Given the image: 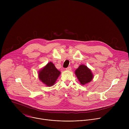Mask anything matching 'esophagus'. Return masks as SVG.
Segmentation results:
<instances>
[{
    "label": "esophagus",
    "mask_w": 129,
    "mask_h": 129,
    "mask_svg": "<svg viewBox=\"0 0 129 129\" xmlns=\"http://www.w3.org/2000/svg\"><path fill=\"white\" fill-rule=\"evenodd\" d=\"M66 70L67 71H71V67H68L66 68Z\"/></svg>",
    "instance_id": "34e87169"
}]
</instances>
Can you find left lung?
Returning a JSON list of instances; mask_svg holds the SVG:
<instances>
[{"instance_id": "obj_1", "label": "left lung", "mask_w": 129, "mask_h": 129, "mask_svg": "<svg viewBox=\"0 0 129 129\" xmlns=\"http://www.w3.org/2000/svg\"><path fill=\"white\" fill-rule=\"evenodd\" d=\"M75 74L81 84L83 85L90 82L93 78L91 70L84 65H81L76 70Z\"/></svg>"}]
</instances>
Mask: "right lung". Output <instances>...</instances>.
<instances>
[{
    "label": "right lung",
    "instance_id": "right-lung-1",
    "mask_svg": "<svg viewBox=\"0 0 129 129\" xmlns=\"http://www.w3.org/2000/svg\"><path fill=\"white\" fill-rule=\"evenodd\" d=\"M38 73L40 80L47 86L50 87L54 84L61 74V72L56 68L52 62H50L39 70Z\"/></svg>",
    "mask_w": 129,
    "mask_h": 129
}]
</instances>
